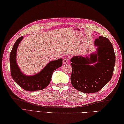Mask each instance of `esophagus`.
<instances>
[{"label":"esophagus","mask_w":124,"mask_h":124,"mask_svg":"<svg viewBox=\"0 0 124 124\" xmlns=\"http://www.w3.org/2000/svg\"><path fill=\"white\" fill-rule=\"evenodd\" d=\"M68 63V58L67 57H65L63 58V64H66Z\"/></svg>","instance_id":"1"}]
</instances>
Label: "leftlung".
Listing matches in <instances>:
<instances>
[{
	"instance_id": "obj_1",
	"label": "left lung",
	"mask_w": 124,
	"mask_h": 124,
	"mask_svg": "<svg viewBox=\"0 0 124 124\" xmlns=\"http://www.w3.org/2000/svg\"><path fill=\"white\" fill-rule=\"evenodd\" d=\"M95 52L72 57L71 83L85 93L99 91L111 79L116 63L113 46L107 38L99 36L94 42Z\"/></svg>"
}]
</instances>
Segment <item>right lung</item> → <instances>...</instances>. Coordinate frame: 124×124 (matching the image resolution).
I'll return each instance as SVG.
<instances>
[{"label":"right lung","instance_id":"obj_1","mask_svg":"<svg viewBox=\"0 0 124 124\" xmlns=\"http://www.w3.org/2000/svg\"><path fill=\"white\" fill-rule=\"evenodd\" d=\"M22 36L15 43L10 55L11 74L13 80L26 91L34 92L43 89L50 82L54 71L62 65V59L51 61L39 73L33 75H26L21 71L17 63V51L20 43L23 39Z\"/></svg>","mask_w":124,"mask_h":124}]
</instances>
